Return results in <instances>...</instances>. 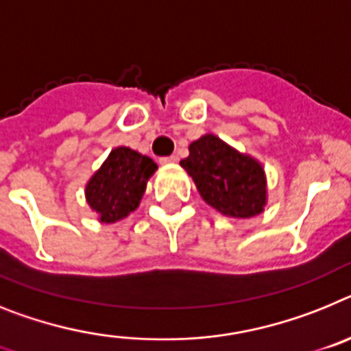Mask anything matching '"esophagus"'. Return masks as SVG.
I'll return each instance as SVG.
<instances>
[{"label": "esophagus", "mask_w": 351, "mask_h": 351, "mask_svg": "<svg viewBox=\"0 0 351 351\" xmlns=\"http://www.w3.org/2000/svg\"><path fill=\"white\" fill-rule=\"evenodd\" d=\"M176 160H178V157H176V155H171V157H162V158H160V164H175Z\"/></svg>", "instance_id": "esophagus-1"}]
</instances>
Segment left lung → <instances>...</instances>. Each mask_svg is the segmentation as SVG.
Masks as SVG:
<instances>
[{
	"mask_svg": "<svg viewBox=\"0 0 351 351\" xmlns=\"http://www.w3.org/2000/svg\"><path fill=\"white\" fill-rule=\"evenodd\" d=\"M180 166L193 178L206 205L231 219H251L265 212L268 201L263 164L242 154L215 134L189 145Z\"/></svg>",
	"mask_w": 351,
	"mask_h": 351,
	"instance_id": "obj_1",
	"label": "left lung"
}]
</instances>
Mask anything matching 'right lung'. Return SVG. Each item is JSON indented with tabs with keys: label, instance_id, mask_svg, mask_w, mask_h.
Here are the masks:
<instances>
[{
	"label": "right lung",
	"instance_id": "add662e5",
	"mask_svg": "<svg viewBox=\"0 0 351 351\" xmlns=\"http://www.w3.org/2000/svg\"><path fill=\"white\" fill-rule=\"evenodd\" d=\"M155 171L157 164L150 157L129 146H118L88 180L84 187L88 206L97 213L99 222L121 221L138 208Z\"/></svg>",
	"mask_w": 351,
	"mask_h": 351
}]
</instances>
